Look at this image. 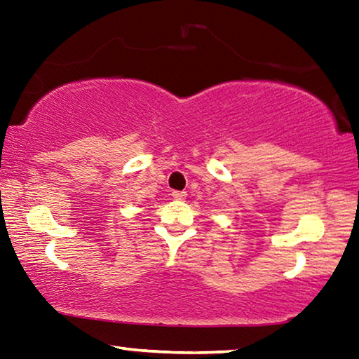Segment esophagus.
Returning a JSON list of instances; mask_svg holds the SVG:
<instances>
[{"instance_id":"34e87169","label":"esophagus","mask_w":359,"mask_h":359,"mask_svg":"<svg viewBox=\"0 0 359 359\" xmlns=\"http://www.w3.org/2000/svg\"><path fill=\"white\" fill-rule=\"evenodd\" d=\"M172 198L177 199V201H184V199L187 198V191H172Z\"/></svg>"}]
</instances>
